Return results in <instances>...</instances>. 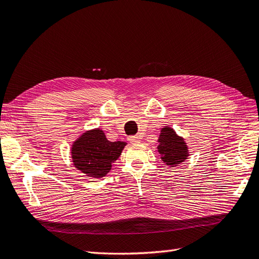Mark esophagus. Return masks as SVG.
I'll use <instances>...</instances> for the list:
<instances>
[{"instance_id": "obj_1", "label": "esophagus", "mask_w": 259, "mask_h": 259, "mask_svg": "<svg viewBox=\"0 0 259 259\" xmlns=\"http://www.w3.org/2000/svg\"><path fill=\"white\" fill-rule=\"evenodd\" d=\"M128 140H130V143H132V144H138L140 142V137L139 136H131L128 138Z\"/></svg>"}]
</instances>
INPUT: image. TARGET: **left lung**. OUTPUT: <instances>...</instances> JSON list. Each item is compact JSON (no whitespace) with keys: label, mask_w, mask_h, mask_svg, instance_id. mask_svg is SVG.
Listing matches in <instances>:
<instances>
[{"label":"left lung","mask_w":259,"mask_h":259,"mask_svg":"<svg viewBox=\"0 0 259 259\" xmlns=\"http://www.w3.org/2000/svg\"><path fill=\"white\" fill-rule=\"evenodd\" d=\"M158 142V151L161 155V160L167 166H177L189 156L184 138L178 136L171 127L165 126L161 130Z\"/></svg>","instance_id":"8db88e82"}]
</instances>
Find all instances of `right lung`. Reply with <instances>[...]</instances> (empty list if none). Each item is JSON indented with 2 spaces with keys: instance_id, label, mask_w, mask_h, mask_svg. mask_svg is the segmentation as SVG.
<instances>
[{
  "instance_id": "1",
  "label": "right lung",
  "mask_w": 259,
  "mask_h": 259,
  "mask_svg": "<svg viewBox=\"0 0 259 259\" xmlns=\"http://www.w3.org/2000/svg\"><path fill=\"white\" fill-rule=\"evenodd\" d=\"M125 146L126 143L124 142H109L105 133L99 128L88 131L71 147L73 165L86 176L105 177Z\"/></svg>"
}]
</instances>
